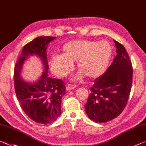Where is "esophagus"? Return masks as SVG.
<instances>
[{"instance_id": "esophagus-1", "label": "esophagus", "mask_w": 146, "mask_h": 146, "mask_svg": "<svg viewBox=\"0 0 146 146\" xmlns=\"http://www.w3.org/2000/svg\"><path fill=\"white\" fill-rule=\"evenodd\" d=\"M76 87V85L68 84V86L66 87V90H67V91H71V90H73V89H75Z\"/></svg>"}]
</instances>
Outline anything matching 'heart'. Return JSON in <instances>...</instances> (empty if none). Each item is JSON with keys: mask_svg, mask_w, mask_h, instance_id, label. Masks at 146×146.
Instances as JSON below:
<instances>
[{"mask_svg": "<svg viewBox=\"0 0 146 146\" xmlns=\"http://www.w3.org/2000/svg\"><path fill=\"white\" fill-rule=\"evenodd\" d=\"M113 54V47L107 41L74 40L62 47V55H54L49 60L50 67L55 75L65 76L73 71V62L82 73L73 77L80 80L84 75L96 78L107 70Z\"/></svg>", "mask_w": 146, "mask_h": 146, "instance_id": "obj_1", "label": "heart"}]
</instances>
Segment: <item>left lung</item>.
<instances>
[{
    "instance_id": "8db88e82",
    "label": "left lung",
    "mask_w": 146,
    "mask_h": 146,
    "mask_svg": "<svg viewBox=\"0 0 146 146\" xmlns=\"http://www.w3.org/2000/svg\"><path fill=\"white\" fill-rule=\"evenodd\" d=\"M117 55L105 73L91 87L85 105L90 119L97 123L112 120L121 114L130 94L133 68L123 44L113 40Z\"/></svg>"
}]
</instances>
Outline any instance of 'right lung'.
Segmentation results:
<instances>
[{
    "label": "right lung",
    "mask_w": 146,
    "mask_h": 146,
    "mask_svg": "<svg viewBox=\"0 0 146 146\" xmlns=\"http://www.w3.org/2000/svg\"><path fill=\"white\" fill-rule=\"evenodd\" d=\"M55 39V37L41 36L26 44L14 70L15 93L21 108L31 119L43 124L53 123L61 114V99L66 94L64 82L48 75L46 51L48 44ZM33 54L40 58L44 72L38 82L31 84L23 80L20 72L25 60Z\"/></svg>",
    "instance_id": "1"
}]
</instances>
